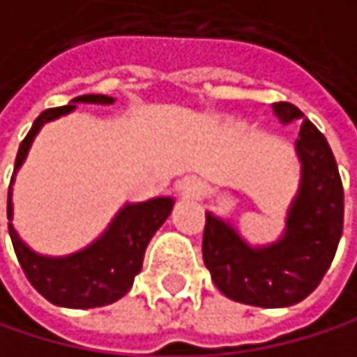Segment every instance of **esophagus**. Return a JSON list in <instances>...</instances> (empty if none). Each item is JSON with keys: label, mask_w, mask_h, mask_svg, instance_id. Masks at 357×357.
Segmentation results:
<instances>
[{"label": "esophagus", "mask_w": 357, "mask_h": 357, "mask_svg": "<svg viewBox=\"0 0 357 357\" xmlns=\"http://www.w3.org/2000/svg\"><path fill=\"white\" fill-rule=\"evenodd\" d=\"M185 192L188 194H192V196H200V183H196V181H188L185 183Z\"/></svg>", "instance_id": "esophagus-1"}]
</instances>
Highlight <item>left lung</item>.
Wrapping results in <instances>:
<instances>
[{
  "mask_svg": "<svg viewBox=\"0 0 357 357\" xmlns=\"http://www.w3.org/2000/svg\"><path fill=\"white\" fill-rule=\"evenodd\" d=\"M273 109L283 124L303 117L290 102H275ZM296 155L303 165L301 192L281 242L250 248L227 222L207 213L202 259L215 288L238 303L288 307L303 301L336 255L344 215L342 181L325 135L307 119L298 132Z\"/></svg>",
  "mask_w": 357,
  "mask_h": 357,
  "instance_id": "obj_1",
  "label": "left lung"
}]
</instances>
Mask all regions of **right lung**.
<instances>
[{
  "label": "right lung",
  "instance_id": "obj_1",
  "mask_svg": "<svg viewBox=\"0 0 357 357\" xmlns=\"http://www.w3.org/2000/svg\"><path fill=\"white\" fill-rule=\"evenodd\" d=\"M76 102H93V104H111L113 98L109 96H78L71 100L67 107L47 109L40 113L26 139L21 142L17 159H15V172L26 159L30 144L38 128L50 119L69 113L76 109ZM174 200L172 198H152L139 205H126L117 213L113 225L104 236L93 242L89 248L80 250L69 257H43L30 250L17 236L13 225L8 222L10 240L15 246L17 259L21 264L28 281L43 294L50 303L63 305V307H102L109 305L117 298L124 296L137 273L142 271L144 253L150 238L155 236L157 229L165 222V218L172 211ZM13 218V200L10 190H8V220Z\"/></svg>",
  "mask_w": 357,
  "mask_h": 357
}]
</instances>
